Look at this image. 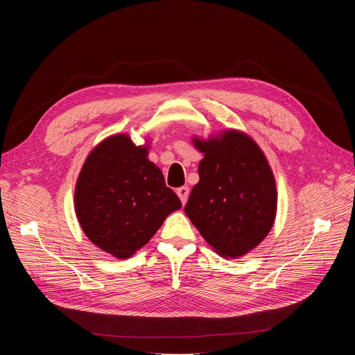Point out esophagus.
Listing matches in <instances>:
<instances>
[{
  "instance_id": "esophagus-1",
  "label": "esophagus",
  "mask_w": 355,
  "mask_h": 355,
  "mask_svg": "<svg viewBox=\"0 0 355 355\" xmlns=\"http://www.w3.org/2000/svg\"><path fill=\"white\" fill-rule=\"evenodd\" d=\"M177 195L180 196V199H181V202H182V205H185L187 200H188V195H189V188H188V187H180V188L177 189Z\"/></svg>"
}]
</instances>
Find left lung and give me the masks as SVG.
<instances>
[{"mask_svg":"<svg viewBox=\"0 0 355 355\" xmlns=\"http://www.w3.org/2000/svg\"><path fill=\"white\" fill-rule=\"evenodd\" d=\"M204 153L185 214L222 257L237 259L270 233L277 214V187L259 144L239 130L209 140L193 139Z\"/></svg>","mask_w":355,"mask_h":355,"instance_id":"1","label":"left lung"}]
</instances>
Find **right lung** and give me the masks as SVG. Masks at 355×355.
Returning <instances> with one entry per match:
<instances>
[{"mask_svg":"<svg viewBox=\"0 0 355 355\" xmlns=\"http://www.w3.org/2000/svg\"><path fill=\"white\" fill-rule=\"evenodd\" d=\"M85 236L116 259H129L182 207L162 170L147 159V146L128 135L101 141L88 155L74 191Z\"/></svg>","mask_w":355,"mask_h":355,"instance_id":"obj_1","label":"right lung"}]
</instances>
